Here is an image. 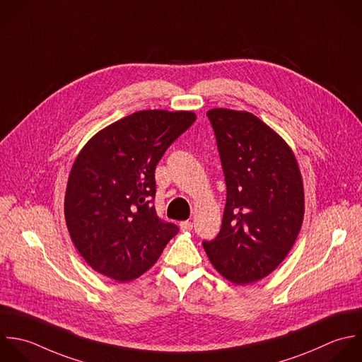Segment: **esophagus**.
Here are the masks:
<instances>
[{
  "label": "esophagus",
  "instance_id": "esophagus-1",
  "mask_svg": "<svg viewBox=\"0 0 362 362\" xmlns=\"http://www.w3.org/2000/svg\"><path fill=\"white\" fill-rule=\"evenodd\" d=\"M180 230L182 231H190L193 228V223L192 221H180Z\"/></svg>",
  "mask_w": 362,
  "mask_h": 362
}]
</instances>
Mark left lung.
Masks as SVG:
<instances>
[{"label":"left lung","instance_id":"8db88e82","mask_svg":"<svg viewBox=\"0 0 362 362\" xmlns=\"http://www.w3.org/2000/svg\"><path fill=\"white\" fill-rule=\"evenodd\" d=\"M227 199L218 235L203 241L214 268L247 285L269 275L293 247L305 214L303 183L286 142L251 112H207Z\"/></svg>","mask_w":362,"mask_h":362}]
</instances>
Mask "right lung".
Segmentation results:
<instances>
[{"mask_svg":"<svg viewBox=\"0 0 362 362\" xmlns=\"http://www.w3.org/2000/svg\"><path fill=\"white\" fill-rule=\"evenodd\" d=\"M194 121L190 111H138L81 149L69 176L64 217L77 251L94 271L118 282L135 279L179 233L156 214L155 169Z\"/></svg>","mask_w":362,"mask_h":362,"instance_id":"right-lung-1","label":"right lung"}]
</instances>
